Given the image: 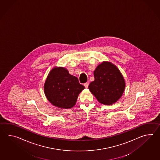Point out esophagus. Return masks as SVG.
Masks as SVG:
<instances>
[{"label":"esophagus","mask_w":160,"mask_h":160,"mask_svg":"<svg viewBox=\"0 0 160 160\" xmlns=\"http://www.w3.org/2000/svg\"><path fill=\"white\" fill-rule=\"evenodd\" d=\"M84 87H85V88H88V87L89 82H85V83H84Z\"/></svg>","instance_id":"esophagus-1"}]
</instances>
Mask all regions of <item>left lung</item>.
<instances>
[{
  "label": "left lung",
  "instance_id": "left-lung-1",
  "mask_svg": "<svg viewBox=\"0 0 160 160\" xmlns=\"http://www.w3.org/2000/svg\"><path fill=\"white\" fill-rule=\"evenodd\" d=\"M95 80L88 89L100 103L110 105L116 102L124 92L125 82L119 70L114 65L103 62L94 71Z\"/></svg>",
  "mask_w": 160,
  "mask_h": 160
}]
</instances>
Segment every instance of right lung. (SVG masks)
I'll return each instance as SVG.
<instances>
[{
    "instance_id": "1",
    "label": "right lung",
    "mask_w": 160,
    "mask_h": 160,
    "mask_svg": "<svg viewBox=\"0 0 160 160\" xmlns=\"http://www.w3.org/2000/svg\"><path fill=\"white\" fill-rule=\"evenodd\" d=\"M84 88L78 78L62 67L54 68L50 72L44 85L45 93L50 102L65 109L75 106L78 94Z\"/></svg>"
}]
</instances>
